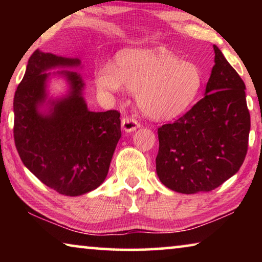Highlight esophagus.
Listing matches in <instances>:
<instances>
[{"mask_svg":"<svg viewBox=\"0 0 262 262\" xmlns=\"http://www.w3.org/2000/svg\"><path fill=\"white\" fill-rule=\"evenodd\" d=\"M121 127L122 129L127 132V133H130V132H134L136 130L137 128L140 127V122L136 120L134 118H129V117H126L122 119L121 121Z\"/></svg>","mask_w":262,"mask_h":262,"instance_id":"obj_1","label":"esophagus"}]
</instances>
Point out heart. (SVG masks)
<instances>
[{"label":"heart","mask_w":262,"mask_h":262,"mask_svg":"<svg viewBox=\"0 0 262 262\" xmlns=\"http://www.w3.org/2000/svg\"><path fill=\"white\" fill-rule=\"evenodd\" d=\"M96 85L103 92L136 91L140 108L157 120H171L187 111L200 94L203 75L194 62L162 50H126L115 64L96 69Z\"/></svg>","instance_id":"b5f03b06"}]
</instances>
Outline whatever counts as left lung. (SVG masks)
I'll use <instances>...</instances> for the list:
<instances>
[{"label": "left lung", "mask_w": 262, "mask_h": 262, "mask_svg": "<svg viewBox=\"0 0 262 262\" xmlns=\"http://www.w3.org/2000/svg\"><path fill=\"white\" fill-rule=\"evenodd\" d=\"M214 51L205 97L157 132V176L178 193L217 188L237 173L247 154L251 118L245 83L216 45Z\"/></svg>", "instance_id": "8db88e82"}]
</instances>
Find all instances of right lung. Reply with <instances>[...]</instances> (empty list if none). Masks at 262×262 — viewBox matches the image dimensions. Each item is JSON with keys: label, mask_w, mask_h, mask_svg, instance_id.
<instances>
[{"label": "right lung", "mask_w": 262, "mask_h": 262, "mask_svg": "<svg viewBox=\"0 0 262 262\" xmlns=\"http://www.w3.org/2000/svg\"><path fill=\"white\" fill-rule=\"evenodd\" d=\"M79 63L37 50L14 98V139L21 162L42 184L68 196L104 183L121 137L120 113L89 111L82 96L84 83L76 73H60L70 84L69 94L50 100L47 113L40 111L47 97L46 70Z\"/></svg>", "instance_id": "1"}]
</instances>
